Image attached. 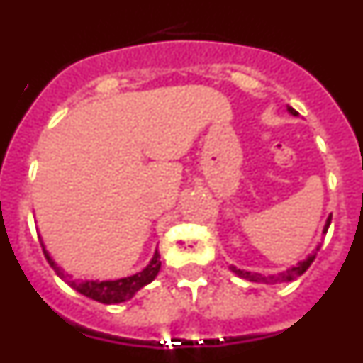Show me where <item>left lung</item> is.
<instances>
[{
	"label": "left lung",
	"mask_w": 363,
	"mask_h": 363,
	"mask_svg": "<svg viewBox=\"0 0 363 363\" xmlns=\"http://www.w3.org/2000/svg\"><path fill=\"white\" fill-rule=\"evenodd\" d=\"M289 111H291V114H294V116H296V111H294L293 107H289ZM329 225H331V216L327 218V223H325V229H323V233H327ZM314 256H316V252H314V255H311L307 259H303V262H300L296 267L281 272V274H278V277H262V274H256V272L240 271V269H236V267H230V271L236 272L240 278H245V280H251V281H264V284H274V281H291V280H294V278L301 277V274H303V272L311 267Z\"/></svg>",
	"instance_id": "1"
}]
</instances>
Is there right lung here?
Wrapping results in <instances>:
<instances>
[{"mask_svg": "<svg viewBox=\"0 0 363 363\" xmlns=\"http://www.w3.org/2000/svg\"><path fill=\"white\" fill-rule=\"evenodd\" d=\"M43 252L45 256H47V262H49L50 267L56 271L57 277L62 278V280H65L72 289L82 293L83 296L92 298V300L99 301V303H120V301L129 300V298L134 296L136 291L142 289L143 285L150 284V281L156 278V274H158L160 267H162L160 255L156 252L154 258L150 259V264L147 265L142 272H136L134 277L121 278V280H114V281H76V280H69V277H67L65 272L54 264L52 259H50V256L47 255V251H45V247H43Z\"/></svg>", "mask_w": 363, "mask_h": 363, "instance_id": "obj_1", "label": "right lung"}]
</instances>
